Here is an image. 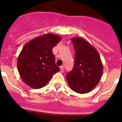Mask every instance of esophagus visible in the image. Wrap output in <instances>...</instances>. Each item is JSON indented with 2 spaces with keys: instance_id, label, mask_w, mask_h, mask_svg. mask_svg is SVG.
<instances>
[{
  "instance_id": "34e87169",
  "label": "esophagus",
  "mask_w": 122,
  "mask_h": 122,
  "mask_svg": "<svg viewBox=\"0 0 122 122\" xmlns=\"http://www.w3.org/2000/svg\"><path fill=\"white\" fill-rule=\"evenodd\" d=\"M60 71L63 72L64 71V66H61L60 67Z\"/></svg>"
}]
</instances>
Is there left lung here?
<instances>
[{"mask_svg": "<svg viewBox=\"0 0 122 122\" xmlns=\"http://www.w3.org/2000/svg\"><path fill=\"white\" fill-rule=\"evenodd\" d=\"M75 50L74 65L66 78L72 90L78 93L92 91L100 82L103 65L95 48L82 38H73Z\"/></svg>", "mask_w": 122, "mask_h": 122, "instance_id": "obj_1", "label": "left lung"}]
</instances>
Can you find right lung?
<instances>
[{
	"mask_svg": "<svg viewBox=\"0 0 122 122\" xmlns=\"http://www.w3.org/2000/svg\"><path fill=\"white\" fill-rule=\"evenodd\" d=\"M60 40L58 35L48 33L25 45L18 57L17 65L21 79L27 85L40 89L60 71L52 49Z\"/></svg>",
	"mask_w": 122,
	"mask_h": 122,
	"instance_id": "1",
	"label": "right lung"
}]
</instances>
